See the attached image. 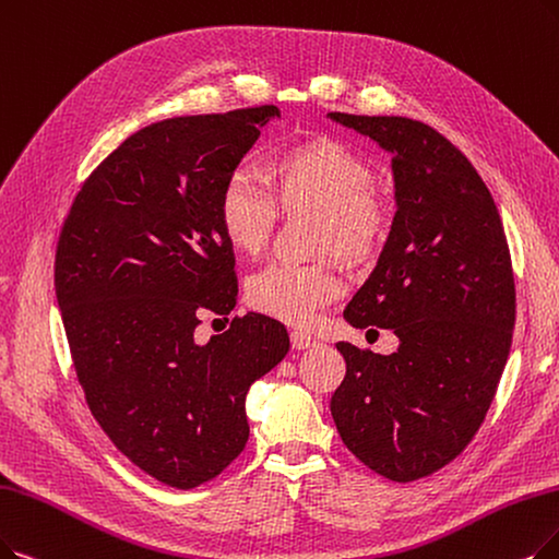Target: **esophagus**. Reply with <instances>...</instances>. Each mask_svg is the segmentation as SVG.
<instances>
[{
  "instance_id": "1",
  "label": "esophagus",
  "mask_w": 559,
  "mask_h": 559,
  "mask_svg": "<svg viewBox=\"0 0 559 559\" xmlns=\"http://www.w3.org/2000/svg\"><path fill=\"white\" fill-rule=\"evenodd\" d=\"M292 346H294L296 350H305V348L317 346V340H314V337H309L307 332H298V330H294V332H292Z\"/></svg>"
}]
</instances>
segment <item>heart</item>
<instances>
[{
    "instance_id": "1",
    "label": "heart",
    "mask_w": 559,
    "mask_h": 559,
    "mask_svg": "<svg viewBox=\"0 0 559 559\" xmlns=\"http://www.w3.org/2000/svg\"><path fill=\"white\" fill-rule=\"evenodd\" d=\"M267 190L248 169H234L217 197L219 229L234 250L259 254L271 238L277 209L317 213V245L346 259H367L381 248L390 213L371 192L369 165L346 144L314 138L280 151L265 169ZM344 282L325 263H273L248 282V300L261 314L288 325H309L342 298Z\"/></svg>"
}]
</instances>
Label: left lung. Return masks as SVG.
Masks as SVG:
<instances>
[{
  "label": "left lung",
  "instance_id": "obj_1",
  "mask_svg": "<svg viewBox=\"0 0 559 559\" xmlns=\"http://www.w3.org/2000/svg\"><path fill=\"white\" fill-rule=\"evenodd\" d=\"M328 117L392 155V229L344 319L399 337L392 355L337 344L346 376L330 413L373 473L415 481L465 450L496 396L516 321L507 236L477 169L431 126Z\"/></svg>",
  "mask_w": 559,
  "mask_h": 559
}]
</instances>
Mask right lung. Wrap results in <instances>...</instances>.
Listing matches in <instances>:
<instances>
[{
  "instance_id": "1",
  "label": "right lung",
  "mask_w": 559,
  "mask_h": 559,
  "mask_svg": "<svg viewBox=\"0 0 559 559\" xmlns=\"http://www.w3.org/2000/svg\"><path fill=\"white\" fill-rule=\"evenodd\" d=\"M273 119L280 109L261 105L142 128L86 178L59 236L55 292L88 411L174 488L213 479L242 452L245 396L292 346L254 311L194 340L199 311L236 307L217 197Z\"/></svg>"
}]
</instances>
